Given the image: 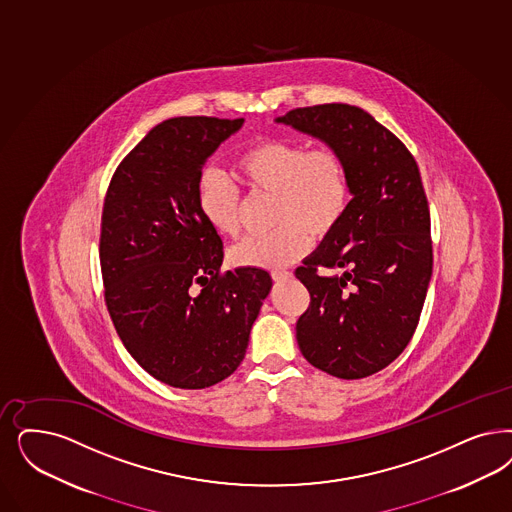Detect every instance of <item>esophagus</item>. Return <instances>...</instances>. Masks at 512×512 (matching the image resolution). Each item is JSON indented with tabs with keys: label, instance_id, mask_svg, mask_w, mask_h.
Here are the masks:
<instances>
[{
	"label": "esophagus",
	"instance_id": "34e87169",
	"mask_svg": "<svg viewBox=\"0 0 512 512\" xmlns=\"http://www.w3.org/2000/svg\"><path fill=\"white\" fill-rule=\"evenodd\" d=\"M287 278H291V272H287V270H274V272H272V280H274V282H283V280H287Z\"/></svg>",
	"mask_w": 512,
	"mask_h": 512
}]
</instances>
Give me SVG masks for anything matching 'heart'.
<instances>
[{
	"label": "heart",
	"instance_id": "1",
	"mask_svg": "<svg viewBox=\"0 0 512 512\" xmlns=\"http://www.w3.org/2000/svg\"><path fill=\"white\" fill-rule=\"evenodd\" d=\"M234 172L253 193L274 194V225L263 236H249L232 249V259L251 268H282L304 257L312 234L325 238L340 225L350 206V176L342 155L331 147L310 149L299 141L270 138L249 145ZM196 206L221 236L240 232V191L215 170L196 181Z\"/></svg>",
	"mask_w": 512,
	"mask_h": 512
}]
</instances>
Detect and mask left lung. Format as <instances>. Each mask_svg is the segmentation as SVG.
I'll return each instance as SVG.
<instances>
[{
  "mask_svg": "<svg viewBox=\"0 0 512 512\" xmlns=\"http://www.w3.org/2000/svg\"><path fill=\"white\" fill-rule=\"evenodd\" d=\"M276 123L338 151L352 191L340 225L295 272L312 299L297 321L300 352L336 378L371 376L405 350L431 282V219L418 164L361 107H299Z\"/></svg>",
  "mask_w": 512,
  "mask_h": 512,
  "instance_id": "left-lung-1",
  "label": "left lung"
}]
</instances>
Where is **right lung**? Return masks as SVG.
Returning <instances> with one entry per match:
<instances>
[{"label":"right lung","mask_w":512,"mask_h":512,"mask_svg":"<svg viewBox=\"0 0 512 512\" xmlns=\"http://www.w3.org/2000/svg\"><path fill=\"white\" fill-rule=\"evenodd\" d=\"M244 119L176 117L124 157L107 189L100 265L109 316L143 371L179 389L225 380L272 289L263 268L219 274L223 242L196 206L206 160Z\"/></svg>","instance_id":"right-lung-1"}]
</instances>
